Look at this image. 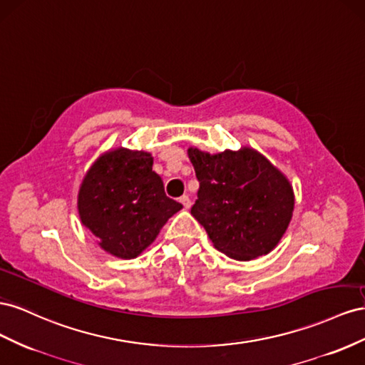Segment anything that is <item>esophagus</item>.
Listing matches in <instances>:
<instances>
[{"label":"esophagus","mask_w":365,"mask_h":365,"mask_svg":"<svg viewBox=\"0 0 365 365\" xmlns=\"http://www.w3.org/2000/svg\"><path fill=\"white\" fill-rule=\"evenodd\" d=\"M180 203L183 205L185 210H190V207H191V199H190L188 195H182L180 197Z\"/></svg>","instance_id":"obj_1"}]
</instances>
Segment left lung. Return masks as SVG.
Listing matches in <instances>:
<instances>
[{"mask_svg": "<svg viewBox=\"0 0 365 365\" xmlns=\"http://www.w3.org/2000/svg\"><path fill=\"white\" fill-rule=\"evenodd\" d=\"M188 155L200 183L191 214L215 249L238 262L272 251L295 205L286 175L247 147L218 154L188 148Z\"/></svg>", "mask_w": 365, "mask_h": 365, "instance_id": "left-lung-1", "label": "left lung"}]
</instances>
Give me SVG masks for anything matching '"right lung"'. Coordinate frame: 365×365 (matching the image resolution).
Here are the masks:
<instances>
[{
  "mask_svg": "<svg viewBox=\"0 0 365 365\" xmlns=\"http://www.w3.org/2000/svg\"><path fill=\"white\" fill-rule=\"evenodd\" d=\"M182 205L166 197L150 153L116 148L102 154L81 183V222L103 251L136 258Z\"/></svg>",
  "mask_w": 365,
  "mask_h": 365,
  "instance_id": "1",
  "label": "right lung"
}]
</instances>
